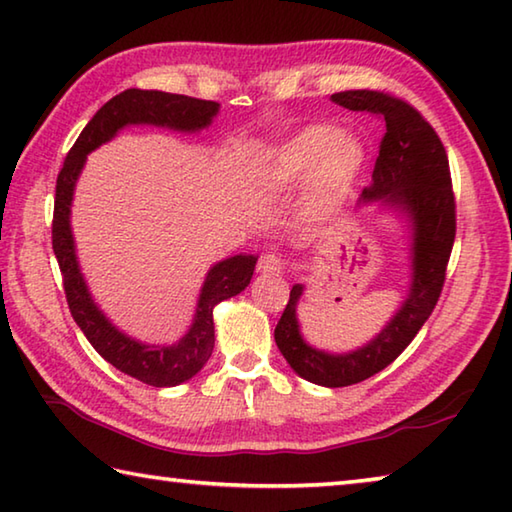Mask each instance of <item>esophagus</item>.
Instances as JSON below:
<instances>
[{"mask_svg":"<svg viewBox=\"0 0 512 512\" xmlns=\"http://www.w3.org/2000/svg\"><path fill=\"white\" fill-rule=\"evenodd\" d=\"M285 267H288V261L281 254H274V251H267V254L258 258V272L261 274H281Z\"/></svg>","mask_w":512,"mask_h":512,"instance_id":"obj_1","label":"esophagus"}]
</instances>
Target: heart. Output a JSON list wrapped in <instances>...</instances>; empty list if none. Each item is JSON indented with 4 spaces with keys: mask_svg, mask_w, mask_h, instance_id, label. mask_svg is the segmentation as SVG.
I'll return each mask as SVG.
<instances>
[{
    "mask_svg": "<svg viewBox=\"0 0 512 512\" xmlns=\"http://www.w3.org/2000/svg\"><path fill=\"white\" fill-rule=\"evenodd\" d=\"M364 168V148L335 125H310L272 150L261 170L263 184L274 191L308 182L301 209L308 218H328L351 195Z\"/></svg>",
    "mask_w": 512,
    "mask_h": 512,
    "instance_id": "1",
    "label": "heart"
}]
</instances>
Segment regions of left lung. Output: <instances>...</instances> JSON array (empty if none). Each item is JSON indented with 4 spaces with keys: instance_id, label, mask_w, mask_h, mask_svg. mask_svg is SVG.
Listing matches in <instances>:
<instances>
[{
    "instance_id": "obj_1",
    "label": "left lung",
    "mask_w": 512,
    "mask_h": 512,
    "mask_svg": "<svg viewBox=\"0 0 512 512\" xmlns=\"http://www.w3.org/2000/svg\"><path fill=\"white\" fill-rule=\"evenodd\" d=\"M333 101L346 110L369 112L384 121L387 130L375 159L373 184L364 188L362 200L396 206L409 215L414 227V279L409 297L387 328L357 351L330 355L303 342L297 321L303 285H292L288 306L274 328L276 346L301 378L337 389L364 382L389 366L434 312L456 236V202L443 141L414 105L378 89H348L333 94Z\"/></svg>"
}]
</instances>
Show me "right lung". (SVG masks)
<instances>
[{
    "label": "right lung",
    "instance_id": "right-lung-1",
    "mask_svg": "<svg viewBox=\"0 0 512 512\" xmlns=\"http://www.w3.org/2000/svg\"><path fill=\"white\" fill-rule=\"evenodd\" d=\"M218 103L202 101L184 94L152 92V89H125L110 98L92 121L85 125L74 146L67 152L56 182V202H53L51 242L53 254L58 258L62 272V288L69 303L71 317L83 330L89 344L103 360L114 369L128 373L150 387H175L179 382L191 380L211 357L213 333V308L220 301L236 297L247 288L256 267V256H231L227 261L211 267L204 288L197 301L195 321L188 333L175 346H146L116 330L96 308L87 292L83 274L78 270L74 238L69 229L71 195L85 157L101 143L110 141L123 125L150 123L166 125L173 130H202L218 114Z\"/></svg>",
    "mask_w": 512,
    "mask_h": 512
}]
</instances>
